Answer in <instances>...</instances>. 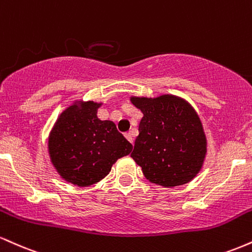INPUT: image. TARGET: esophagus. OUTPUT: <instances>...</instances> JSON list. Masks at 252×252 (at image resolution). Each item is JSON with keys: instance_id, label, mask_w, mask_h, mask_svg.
Returning a JSON list of instances; mask_svg holds the SVG:
<instances>
[{"instance_id": "1", "label": "esophagus", "mask_w": 252, "mask_h": 252, "mask_svg": "<svg viewBox=\"0 0 252 252\" xmlns=\"http://www.w3.org/2000/svg\"><path fill=\"white\" fill-rule=\"evenodd\" d=\"M124 136H126V140H128L129 142L132 144V142H134V138H132V135H131V132H126V134H124Z\"/></svg>"}]
</instances>
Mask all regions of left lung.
Here are the masks:
<instances>
[{"instance_id": "left-lung-1", "label": "left lung", "mask_w": 252, "mask_h": 252, "mask_svg": "<svg viewBox=\"0 0 252 252\" xmlns=\"http://www.w3.org/2000/svg\"><path fill=\"white\" fill-rule=\"evenodd\" d=\"M131 102L143 112L131 158L144 176L164 187L189 182L206 154V137L192 106L170 94Z\"/></svg>"}]
</instances>
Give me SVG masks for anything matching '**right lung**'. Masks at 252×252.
Masks as SVG:
<instances>
[{"instance_id":"right-lung-1","label":"right lung","mask_w":252,"mask_h":252,"mask_svg":"<svg viewBox=\"0 0 252 252\" xmlns=\"http://www.w3.org/2000/svg\"><path fill=\"white\" fill-rule=\"evenodd\" d=\"M99 104H74L60 115L52 130L48 148L59 174L80 187L91 186L109 174L132 144L111 121L97 117Z\"/></svg>"}]
</instances>
